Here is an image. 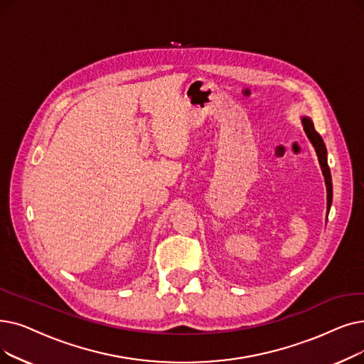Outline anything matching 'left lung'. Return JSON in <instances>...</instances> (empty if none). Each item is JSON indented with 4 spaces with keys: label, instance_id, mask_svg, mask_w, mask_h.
<instances>
[{
    "label": "left lung",
    "instance_id": "1",
    "mask_svg": "<svg viewBox=\"0 0 364 364\" xmlns=\"http://www.w3.org/2000/svg\"><path fill=\"white\" fill-rule=\"evenodd\" d=\"M302 124H304V129L309 138V141L312 143V146L315 147V151H317L318 156V162L323 171V176H324V181H326V187H327V208L330 210V205H331V199H333V186H331V176H330V168L327 164V150H326V144L323 138L320 136V134L315 131L314 128V123L309 117H302Z\"/></svg>",
    "mask_w": 364,
    "mask_h": 364
}]
</instances>
